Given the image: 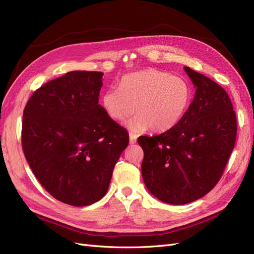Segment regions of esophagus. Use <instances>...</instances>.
<instances>
[{
	"label": "esophagus",
	"instance_id": "1",
	"mask_svg": "<svg viewBox=\"0 0 254 254\" xmlns=\"http://www.w3.org/2000/svg\"><path fill=\"white\" fill-rule=\"evenodd\" d=\"M129 140H130V143L131 144H134L136 142V135L132 132L129 133Z\"/></svg>",
	"mask_w": 254,
	"mask_h": 254
}]
</instances>
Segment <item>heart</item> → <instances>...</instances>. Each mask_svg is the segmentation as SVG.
Instances as JSON below:
<instances>
[{
	"instance_id": "1",
	"label": "heart",
	"mask_w": 254,
	"mask_h": 254,
	"mask_svg": "<svg viewBox=\"0 0 254 254\" xmlns=\"http://www.w3.org/2000/svg\"><path fill=\"white\" fill-rule=\"evenodd\" d=\"M191 90L186 79L157 68H146L125 75L119 90L109 89L102 95V106L118 122L136 113L128 124L132 131L149 128L163 132L176 126L188 111Z\"/></svg>"
}]
</instances>
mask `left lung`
I'll list each match as a JSON object with an SVG mask.
<instances>
[{
  "label": "left lung",
  "instance_id": "1",
  "mask_svg": "<svg viewBox=\"0 0 254 254\" xmlns=\"http://www.w3.org/2000/svg\"><path fill=\"white\" fill-rule=\"evenodd\" d=\"M196 87L194 101L167 131L137 139L144 151L145 186L161 201L186 204L216 186L236 140V114L227 92L206 76L184 66Z\"/></svg>",
  "mask_w": 254,
  "mask_h": 254
}]
</instances>
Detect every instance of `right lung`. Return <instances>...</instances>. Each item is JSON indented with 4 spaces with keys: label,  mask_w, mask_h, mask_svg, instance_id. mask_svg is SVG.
<instances>
[{
    "label": "right lung",
    "mask_w": 254,
    "mask_h": 254,
    "mask_svg": "<svg viewBox=\"0 0 254 254\" xmlns=\"http://www.w3.org/2000/svg\"><path fill=\"white\" fill-rule=\"evenodd\" d=\"M102 72L72 71L37 89L23 112L22 148L41 186L57 200L86 206L108 190L128 146L127 130L98 105Z\"/></svg>",
    "instance_id": "obj_1"
}]
</instances>
